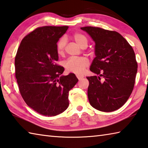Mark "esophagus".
Returning <instances> with one entry per match:
<instances>
[{"label": "esophagus", "instance_id": "esophagus-1", "mask_svg": "<svg viewBox=\"0 0 148 148\" xmlns=\"http://www.w3.org/2000/svg\"><path fill=\"white\" fill-rule=\"evenodd\" d=\"M76 76H77V79H79V80H81L82 79H83V78H84V76H83V75H77Z\"/></svg>", "mask_w": 148, "mask_h": 148}]
</instances>
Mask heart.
I'll return each mask as SVG.
<instances>
[{
	"instance_id": "1",
	"label": "heart",
	"mask_w": 148,
	"mask_h": 148,
	"mask_svg": "<svg viewBox=\"0 0 148 148\" xmlns=\"http://www.w3.org/2000/svg\"><path fill=\"white\" fill-rule=\"evenodd\" d=\"M72 37L82 48L87 46L88 40L87 37L82 33L79 32L75 33L72 35ZM66 44V39L64 37L60 38L58 40L56 45V49L58 55H62L64 53ZM89 64H90L89 60L85 57H70L64 62V66L67 71L77 74L82 73Z\"/></svg>"
}]
</instances>
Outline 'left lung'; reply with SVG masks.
I'll list each match as a JSON object with an SVG mask.
<instances>
[{
    "label": "left lung",
    "instance_id": "1",
    "mask_svg": "<svg viewBox=\"0 0 148 148\" xmlns=\"http://www.w3.org/2000/svg\"><path fill=\"white\" fill-rule=\"evenodd\" d=\"M80 29L95 42L96 57L90 71L99 76L86 77L89 102L92 107L104 112L118 110L126 102L134 88L138 64L133 49L115 31L93 26Z\"/></svg>",
    "mask_w": 148,
    "mask_h": 148
}]
</instances>
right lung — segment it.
<instances>
[{"label": "right lung", "mask_w": 148, "mask_h": 148, "mask_svg": "<svg viewBox=\"0 0 148 148\" xmlns=\"http://www.w3.org/2000/svg\"><path fill=\"white\" fill-rule=\"evenodd\" d=\"M68 27H38L25 36L16 52L15 77L22 99L44 116L57 115L69 106V91L79 81L74 73L62 76L56 45Z\"/></svg>", "instance_id": "1"}]
</instances>
